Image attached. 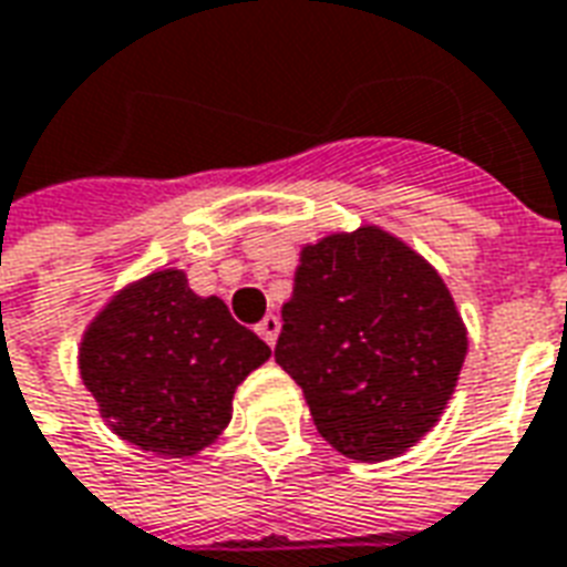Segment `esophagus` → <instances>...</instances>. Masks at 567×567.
<instances>
[{
  "label": "esophagus",
  "mask_w": 567,
  "mask_h": 567,
  "mask_svg": "<svg viewBox=\"0 0 567 567\" xmlns=\"http://www.w3.org/2000/svg\"><path fill=\"white\" fill-rule=\"evenodd\" d=\"M256 332H259V338L266 341L268 347L278 344V332H280V320L275 317V313H266L262 320H259V326H256Z\"/></svg>",
  "instance_id": "esophagus-1"
}]
</instances>
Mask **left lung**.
<instances>
[{
	"label": "left lung",
	"mask_w": 567,
	"mask_h": 567,
	"mask_svg": "<svg viewBox=\"0 0 567 567\" xmlns=\"http://www.w3.org/2000/svg\"><path fill=\"white\" fill-rule=\"evenodd\" d=\"M275 359L317 432L359 462L402 456L432 432L468 353L435 268L380 226L305 244Z\"/></svg>",
	"instance_id": "1"
}]
</instances>
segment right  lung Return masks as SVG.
Wrapping results in <instances>:
<instances>
[{
	"label": "right lung",
	"instance_id": "add662e5",
	"mask_svg": "<svg viewBox=\"0 0 567 567\" xmlns=\"http://www.w3.org/2000/svg\"><path fill=\"white\" fill-rule=\"evenodd\" d=\"M271 347L235 323L217 296H196L181 268L132 280L86 326L78 369L111 432L184 458L217 441L233 395Z\"/></svg>",
	"mask_w": 567,
	"mask_h": 567
}]
</instances>
